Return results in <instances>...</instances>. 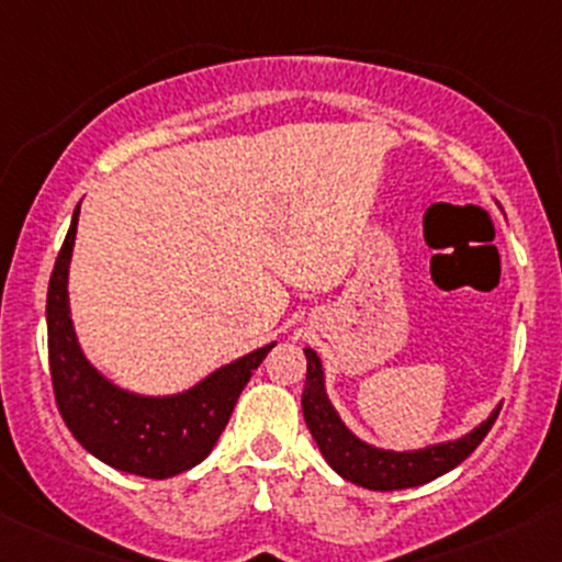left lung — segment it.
Masks as SVG:
<instances>
[{"label": "left lung", "instance_id": "1", "mask_svg": "<svg viewBox=\"0 0 562 562\" xmlns=\"http://www.w3.org/2000/svg\"><path fill=\"white\" fill-rule=\"evenodd\" d=\"M304 355L306 384L304 394H301V408H304L306 427H310L319 453L325 456L333 470L349 483L362 485L368 491L416 488V485H424L429 480L440 477V474L451 472L483 442V437L488 435L493 422H496L498 411H493L488 422L480 424L477 429H472L461 440L440 442V446L422 448V451H381V448L368 446L344 427L338 413L333 411L328 394H325L323 362H319L317 351L304 349Z\"/></svg>", "mask_w": 562, "mask_h": 562}]
</instances>
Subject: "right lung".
<instances>
[{"label":"right lung","mask_w":562,"mask_h":562,"mask_svg":"<svg viewBox=\"0 0 562 562\" xmlns=\"http://www.w3.org/2000/svg\"><path fill=\"white\" fill-rule=\"evenodd\" d=\"M79 205L47 288V357L55 403L85 451L114 470L165 480L200 464L213 451L252 371L274 344L250 351L172 397H140L103 379L85 360L69 314V261Z\"/></svg>","instance_id":"1"}]
</instances>
